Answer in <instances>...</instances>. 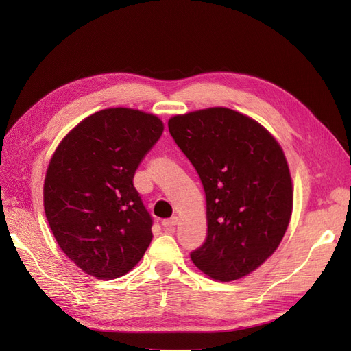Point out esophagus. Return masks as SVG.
Wrapping results in <instances>:
<instances>
[{"mask_svg":"<svg viewBox=\"0 0 351 351\" xmlns=\"http://www.w3.org/2000/svg\"><path fill=\"white\" fill-rule=\"evenodd\" d=\"M177 222H178L177 217H173V218H169V219H164L162 221V227H164L165 231H173L174 227L177 226Z\"/></svg>","mask_w":351,"mask_h":351,"instance_id":"1","label":"esophagus"}]
</instances>
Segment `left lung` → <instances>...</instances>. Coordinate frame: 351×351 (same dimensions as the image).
I'll return each mask as SVG.
<instances>
[{
	"label": "left lung",
	"mask_w": 351,
	"mask_h": 351,
	"mask_svg": "<svg viewBox=\"0 0 351 351\" xmlns=\"http://www.w3.org/2000/svg\"><path fill=\"white\" fill-rule=\"evenodd\" d=\"M168 129L206 196L208 236L190 258L214 280L246 277L277 250L291 218L282 147L258 121L224 107L174 115Z\"/></svg>",
	"instance_id": "obj_1"
}]
</instances>
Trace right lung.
Returning a JSON list of instances; mask_svg holds the SVG:
<instances>
[{"label":"right lung","mask_w":351,"mask_h":351,"mask_svg":"<svg viewBox=\"0 0 351 351\" xmlns=\"http://www.w3.org/2000/svg\"><path fill=\"white\" fill-rule=\"evenodd\" d=\"M162 132L154 114L107 108L71 129L51 158L48 224L66 256L95 278L121 277L151 244L152 218L133 177Z\"/></svg>","instance_id":"add662e5"}]
</instances>
